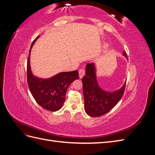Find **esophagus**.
Returning <instances> with one entry per match:
<instances>
[{"mask_svg": "<svg viewBox=\"0 0 155 155\" xmlns=\"http://www.w3.org/2000/svg\"><path fill=\"white\" fill-rule=\"evenodd\" d=\"M85 74V70L84 68H81L79 70V78H82Z\"/></svg>", "mask_w": 155, "mask_h": 155, "instance_id": "obj_1", "label": "esophagus"}]
</instances>
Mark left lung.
<instances>
[{
	"label": "left lung",
	"instance_id": "left-lung-1",
	"mask_svg": "<svg viewBox=\"0 0 155 155\" xmlns=\"http://www.w3.org/2000/svg\"><path fill=\"white\" fill-rule=\"evenodd\" d=\"M123 55L127 59L125 51ZM85 76L82 78L83 92L86 113L92 117H97L109 112L123 96L126 82L119 90L107 92L98 85L94 63L86 66Z\"/></svg>",
	"mask_w": 155,
	"mask_h": 155
}]
</instances>
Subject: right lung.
<instances>
[{
	"mask_svg": "<svg viewBox=\"0 0 155 155\" xmlns=\"http://www.w3.org/2000/svg\"><path fill=\"white\" fill-rule=\"evenodd\" d=\"M39 37L33 41L27 61L28 85L37 104L46 110L57 111L64 104L69 85L79 78V73L78 70L60 72L49 79H41L34 76L31 71L30 55L31 48Z\"/></svg>",
	"mask_w": 155,
	"mask_h": 155,
	"instance_id": "obj_1",
	"label": "right lung"
}]
</instances>
